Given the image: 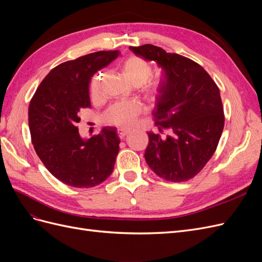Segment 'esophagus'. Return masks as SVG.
Wrapping results in <instances>:
<instances>
[{
    "mask_svg": "<svg viewBox=\"0 0 262 262\" xmlns=\"http://www.w3.org/2000/svg\"><path fill=\"white\" fill-rule=\"evenodd\" d=\"M118 134H119V137H120L121 139H123L125 136H128V134H129V130L119 129V130H118Z\"/></svg>",
    "mask_w": 262,
    "mask_h": 262,
    "instance_id": "obj_1",
    "label": "esophagus"
}]
</instances>
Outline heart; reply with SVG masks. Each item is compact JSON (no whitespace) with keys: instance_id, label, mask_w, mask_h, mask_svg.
<instances>
[{"instance_id":"heart-1","label":"heart","mask_w":262,"mask_h":262,"mask_svg":"<svg viewBox=\"0 0 262 262\" xmlns=\"http://www.w3.org/2000/svg\"><path fill=\"white\" fill-rule=\"evenodd\" d=\"M122 72L126 80L136 86L144 84L152 74V66L143 58L132 55L125 59L122 63ZM102 74L97 73L93 77L91 83V93L93 96H97ZM164 86V78L156 77L149 81L145 86V94L149 98H154L161 92ZM142 112V107L138 102L134 101H120L113 105L108 109L106 114L110 121L121 125H130Z\"/></svg>"}]
</instances>
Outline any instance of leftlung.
<instances>
[{"label": "left lung", "mask_w": 262, "mask_h": 262, "mask_svg": "<svg viewBox=\"0 0 262 262\" xmlns=\"http://www.w3.org/2000/svg\"><path fill=\"white\" fill-rule=\"evenodd\" d=\"M129 49L146 61H155L164 78L152 112L162 134L147 132L145 161L161 178L186 181L210 161L223 132L219 87L201 66L182 55L153 45Z\"/></svg>", "instance_id": "1"}]
</instances>
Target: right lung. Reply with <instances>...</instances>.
<instances>
[{
  "label": "right lung",
  "instance_id": "1",
  "mask_svg": "<svg viewBox=\"0 0 262 262\" xmlns=\"http://www.w3.org/2000/svg\"><path fill=\"white\" fill-rule=\"evenodd\" d=\"M119 55L118 50L98 51L61 63L30 100L28 124L34 148L46 168L68 186L95 187L114 170L120 143L115 126L83 139L76 124L80 110L91 107L92 76Z\"/></svg>",
  "mask_w": 262,
  "mask_h": 262
}]
</instances>
